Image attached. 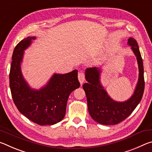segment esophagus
<instances>
[{
  "label": "esophagus",
  "instance_id": "obj_1",
  "mask_svg": "<svg viewBox=\"0 0 152 152\" xmlns=\"http://www.w3.org/2000/svg\"><path fill=\"white\" fill-rule=\"evenodd\" d=\"M78 80L80 83L81 84H83L84 82L85 81V75H84V74L82 72H80L78 74Z\"/></svg>",
  "mask_w": 152,
  "mask_h": 152
}]
</instances>
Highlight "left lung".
I'll return each instance as SVG.
<instances>
[{
    "label": "left lung",
    "mask_w": 152,
    "mask_h": 152,
    "mask_svg": "<svg viewBox=\"0 0 152 152\" xmlns=\"http://www.w3.org/2000/svg\"><path fill=\"white\" fill-rule=\"evenodd\" d=\"M127 43L137 58L140 72L134 93L127 101L117 102L109 96L100 81L101 68L94 67L86 70L85 77L88 82L82 87L86 95L88 112L92 119L100 124L116 125L123 121L132 114L142 99L145 87L143 60L137 42L130 37Z\"/></svg>",
    "instance_id": "1"
}]
</instances>
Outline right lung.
Instances as JSON below:
<instances>
[{
	"instance_id": "obj_1",
	"label": "right lung",
	"mask_w": 152,
	"mask_h": 152,
	"mask_svg": "<svg viewBox=\"0 0 152 152\" xmlns=\"http://www.w3.org/2000/svg\"><path fill=\"white\" fill-rule=\"evenodd\" d=\"M35 38L28 37L15 47L9 74L10 88L14 103L20 113L38 125H52L64 119L69 96L80 86L78 70L54 74L42 88H31L23 76L20 63L24 51Z\"/></svg>"
}]
</instances>
